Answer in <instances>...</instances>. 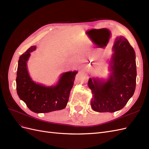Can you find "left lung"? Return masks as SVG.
Masks as SVG:
<instances>
[{
	"label": "left lung",
	"mask_w": 149,
	"mask_h": 149,
	"mask_svg": "<svg viewBox=\"0 0 149 149\" xmlns=\"http://www.w3.org/2000/svg\"><path fill=\"white\" fill-rule=\"evenodd\" d=\"M110 61L111 74L107 81L90 78L92 109L99 112H114L125 106L135 91L136 86V53L128 40L117 37L112 47Z\"/></svg>",
	"instance_id": "1"
}]
</instances>
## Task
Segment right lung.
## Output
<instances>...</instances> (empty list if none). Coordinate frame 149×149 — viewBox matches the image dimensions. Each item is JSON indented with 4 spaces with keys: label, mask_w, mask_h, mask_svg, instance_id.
Segmentation results:
<instances>
[{
    "label": "right lung",
    "mask_w": 149,
    "mask_h": 149,
    "mask_svg": "<svg viewBox=\"0 0 149 149\" xmlns=\"http://www.w3.org/2000/svg\"><path fill=\"white\" fill-rule=\"evenodd\" d=\"M36 48V46L31 47L19 58L16 78L18 95L30 110L36 113H47L64 109L78 71L63 73L57 84L53 86H45L36 83L30 77L26 64L30 53Z\"/></svg>",
    "instance_id": "1"
}]
</instances>
